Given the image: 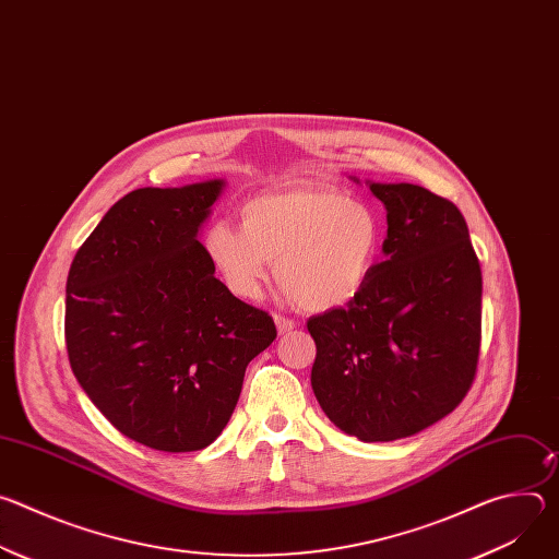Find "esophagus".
<instances>
[{"instance_id":"34e87169","label":"esophagus","mask_w":559,"mask_h":559,"mask_svg":"<svg viewBox=\"0 0 559 559\" xmlns=\"http://www.w3.org/2000/svg\"><path fill=\"white\" fill-rule=\"evenodd\" d=\"M274 323H276V328H278V334H287V332H292V330L296 328V323L292 321V318L281 316V313L274 316Z\"/></svg>"}]
</instances>
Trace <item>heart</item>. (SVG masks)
<instances>
[{"label": "heart", "instance_id": "b5f03b06", "mask_svg": "<svg viewBox=\"0 0 559 559\" xmlns=\"http://www.w3.org/2000/svg\"><path fill=\"white\" fill-rule=\"evenodd\" d=\"M241 227L212 223L203 248L225 287L252 300L261 294L270 263L278 285L305 311L349 305L373 276L384 221L365 201L336 188H294L246 201Z\"/></svg>", "mask_w": 559, "mask_h": 559}]
</instances>
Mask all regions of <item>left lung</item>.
<instances>
[{"label": "left lung", "mask_w": 559, "mask_h": 559, "mask_svg": "<svg viewBox=\"0 0 559 559\" xmlns=\"http://www.w3.org/2000/svg\"><path fill=\"white\" fill-rule=\"evenodd\" d=\"M386 238L365 289L311 316V389L362 442L409 438L449 416L473 384L483 338V272L462 212L414 183H369Z\"/></svg>", "instance_id": "1"}]
</instances>
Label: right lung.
Returning a JSON list of instances; mask_svg holds the SVG:
<instances>
[{
  "label": "right lung",
  "mask_w": 559,
  "mask_h": 559,
  "mask_svg": "<svg viewBox=\"0 0 559 559\" xmlns=\"http://www.w3.org/2000/svg\"><path fill=\"white\" fill-rule=\"evenodd\" d=\"M223 181L139 188L76 250L66 349L93 405L130 440L186 453L212 444L272 316L236 298L197 241Z\"/></svg>",
  "instance_id": "obj_1"
}]
</instances>
